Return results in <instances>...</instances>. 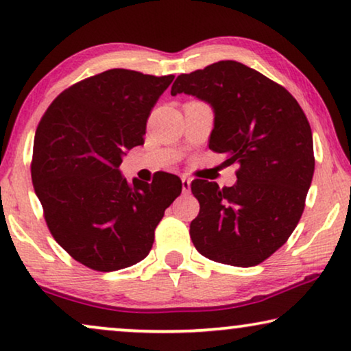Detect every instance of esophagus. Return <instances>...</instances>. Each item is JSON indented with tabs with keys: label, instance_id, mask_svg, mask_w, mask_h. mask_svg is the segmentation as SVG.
<instances>
[{
	"label": "esophagus",
	"instance_id": "1",
	"mask_svg": "<svg viewBox=\"0 0 351 351\" xmlns=\"http://www.w3.org/2000/svg\"><path fill=\"white\" fill-rule=\"evenodd\" d=\"M190 186H191V180L190 177L186 176H182V190H184V193H190Z\"/></svg>",
	"mask_w": 351,
	"mask_h": 351
}]
</instances>
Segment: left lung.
<instances>
[{
  "label": "left lung",
  "mask_w": 351,
  "mask_h": 351,
  "mask_svg": "<svg viewBox=\"0 0 351 351\" xmlns=\"http://www.w3.org/2000/svg\"><path fill=\"white\" fill-rule=\"evenodd\" d=\"M209 104V148L238 162L237 184L195 179L199 214L190 237L201 256L254 267L276 252L299 223L315 172L313 137L304 110L275 81L234 60L179 75L171 95Z\"/></svg>",
  "instance_id": "1"
}]
</instances>
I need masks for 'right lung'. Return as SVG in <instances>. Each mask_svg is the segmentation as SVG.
I'll return each mask as SVG.
<instances>
[{
  "label": "right lung",
  "instance_id": "1",
  "mask_svg": "<svg viewBox=\"0 0 351 351\" xmlns=\"http://www.w3.org/2000/svg\"><path fill=\"white\" fill-rule=\"evenodd\" d=\"M174 75L113 69L65 89L33 142L32 180L52 237L75 261L114 271L145 258L155 228L182 191L160 172L152 184L124 179L126 150L143 145L147 119Z\"/></svg>",
  "mask_w": 351,
  "mask_h": 351
}]
</instances>
